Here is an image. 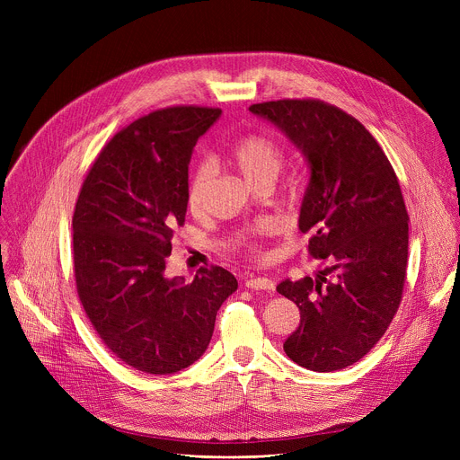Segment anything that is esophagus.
Returning <instances> with one entry per match:
<instances>
[{
    "instance_id": "obj_1",
    "label": "esophagus",
    "mask_w": 460,
    "mask_h": 460,
    "mask_svg": "<svg viewBox=\"0 0 460 460\" xmlns=\"http://www.w3.org/2000/svg\"><path fill=\"white\" fill-rule=\"evenodd\" d=\"M245 288L256 289V291H273L275 282L271 279H266V277H254V279L245 280Z\"/></svg>"
}]
</instances>
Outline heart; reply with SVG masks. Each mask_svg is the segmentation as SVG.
Listing matches in <instances>:
<instances>
[{
    "instance_id": "obj_1",
    "label": "heart",
    "mask_w": 460,
    "mask_h": 460,
    "mask_svg": "<svg viewBox=\"0 0 460 460\" xmlns=\"http://www.w3.org/2000/svg\"><path fill=\"white\" fill-rule=\"evenodd\" d=\"M233 160L238 171L243 174V178L251 185H254L256 181L264 178H277L284 164V153L275 140L261 135H249L234 144ZM213 176L215 165L211 160H202L192 169L187 185V204L190 211H204ZM275 229L277 224L273 220H260L242 234V242L252 247L256 245V240L260 236H266Z\"/></svg>"
}]
</instances>
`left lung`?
<instances>
[{"label": "left lung", "mask_w": 460, "mask_h": 460, "mask_svg": "<svg viewBox=\"0 0 460 460\" xmlns=\"http://www.w3.org/2000/svg\"><path fill=\"white\" fill-rule=\"evenodd\" d=\"M249 111L307 162L298 229L311 256L330 261L314 279L277 286L300 309L284 351L311 371L344 369L382 339L402 298L410 217L399 180L369 130L335 105L279 100Z\"/></svg>", "instance_id": "obj_1"}]
</instances>
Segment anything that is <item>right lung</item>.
I'll use <instances>...</instances> for the list:
<instances>
[{
	"instance_id": "1",
	"label": "right lung",
	"mask_w": 460,
	"mask_h": 460,
	"mask_svg": "<svg viewBox=\"0 0 460 460\" xmlns=\"http://www.w3.org/2000/svg\"><path fill=\"white\" fill-rule=\"evenodd\" d=\"M220 109L169 107L130 123L102 149L73 217L76 289L103 344L127 366L171 375L199 360L220 305L238 288L224 268L165 277L187 213L192 149Z\"/></svg>"
}]
</instances>
